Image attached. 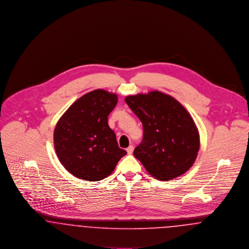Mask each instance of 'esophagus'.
I'll list each match as a JSON object with an SVG mask.
<instances>
[{
  "label": "esophagus",
  "mask_w": 249,
  "mask_h": 249,
  "mask_svg": "<svg viewBox=\"0 0 249 249\" xmlns=\"http://www.w3.org/2000/svg\"><path fill=\"white\" fill-rule=\"evenodd\" d=\"M133 151H134V147L131 145L129 146L127 149H126V152H127V154L128 155H132V153H133Z\"/></svg>",
  "instance_id": "esophagus-1"
}]
</instances>
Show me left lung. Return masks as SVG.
Segmentation results:
<instances>
[{"instance_id": "obj_1", "label": "left lung", "mask_w": 249, "mask_h": 249, "mask_svg": "<svg viewBox=\"0 0 249 249\" xmlns=\"http://www.w3.org/2000/svg\"><path fill=\"white\" fill-rule=\"evenodd\" d=\"M124 100L143 125V140L134 156L147 172L170 181L189 170L199 150V133L186 108L159 91L128 95Z\"/></svg>"}]
</instances>
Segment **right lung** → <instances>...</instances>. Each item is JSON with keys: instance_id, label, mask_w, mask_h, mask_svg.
<instances>
[{"instance_id": "right-lung-1", "label": "right lung", "mask_w": 249, "mask_h": 249, "mask_svg": "<svg viewBox=\"0 0 249 249\" xmlns=\"http://www.w3.org/2000/svg\"><path fill=\"white\" fill-rule=\"evenodd\" d=\"M117 102L116 93L97 89L77 99L57 122L53 132L56 155L73 176L91 182L103 180L126 155L107 124Z\"/></svg>"}]
</instances>
